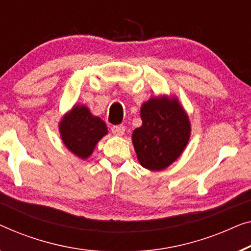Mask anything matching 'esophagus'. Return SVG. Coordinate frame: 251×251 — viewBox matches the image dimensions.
Wrapping results in <instances>:
<instances>
[{
	"instance_id": "esophagus-1",
	"label": "esophagus",
	"mask_w": 251,
	"mask_h": 251,
	"mask_svg": "<svg viewBox=\"0 0 251 251\" xmlns=\"http://www.w3.org/2000/svg\"><path fill=\"white\" fill-rule=\"evenodd\" d=\"M111 132L117 136L124 135L125 133V126L124 125H114L111 127Z\"/></svg>"
}]
</instances>
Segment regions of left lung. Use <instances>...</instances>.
I'll use <instances>...</instances> for the list:
<instances>
[{"instance_id": "obj_1", "label": "left lung", "mask_w": 251, "mask_h": 251, "mask_svg": "<svg viewBox=\"0 0 251 251\" xmlns=\"http://www.w3.org/2000/svg\"><path fill=\"white\" fill-rule=\"evenodd\" d=\"M142 126L132 139L137 159L144 168L161 171L181 156L190 137L188 115L177 100L152 98L141 108Z\"/></svg>"}]
</instances>
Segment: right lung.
Segmentation results:
<instances>
[{
  "mask_svg": "<svg viewBox=\"0 0 251 251\" xmlns=\"http://www.w3.org/2000/svg\"><path fill=\"white\" fill-rule=\"evenodd\" d=\"M60 133L65 146L76 156L86 159L108 129L104 122L92 116L85 105H75L60 123Z\"/></svg>",
  "mask_w": 251,
  "mask_h": 251,
  "instance_id": "add662e5",
  "label": "right lung"
}]
</instances>
